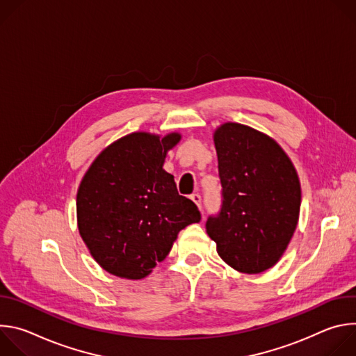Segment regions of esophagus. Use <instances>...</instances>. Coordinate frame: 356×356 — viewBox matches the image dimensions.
Returning a JSON list of instances; mask_svg holds the SVG:
<instances>
[{
    "mask_svg": "<svg viewBox=\"0 0 356 356\" xmlns=\"http://www.w3.org/2000/svg\"><path fill=\"white\" fill-rule=\"evenodd\" d=\"M194 202H195V204H197V207L201 210V195L200 194H191V197H190Z\"/></svg>",
    "mask_w": 356,
    "mask_h": 356,
    "instance_id": "esophagus-1",
    "label": "esophagus"
}]
</instances>
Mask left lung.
<instances>
[{"mask_svg":"<svg viewBox=\"0 0 356 356\" xmlns=\"http://www.w3.org/2000/svg\"><path fill=\"white\" fill-rule=\"evenodd\" d=\"M222 206L206 229L221 259L257 275L275 266L298 221L301 188L282 146L250 127L225 122L214 132Z\"/></svg>","mask_w":356,"mask_h":356,"instance_id":"obj_1","label":"left lung"}]
</instances>
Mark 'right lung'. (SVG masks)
Instances as JSON below:
<instances>
[{
    "instance_id": "obj_1",
    "label": "right lung",
    "mask_w": 356,
    "mask_h": 356,
    "mask_svg": "<svg viewBox=\"0 0 356 356\" xmlns=\"http://www.w3.org/2000/svg\"><path fill=\"white\" fill-rule=\"evenodd\" d=\"M181 135L129 134L107 146L77 190V225L95 262L108 273L146 277L170 252L177 234L201 220L163 169Z\"/></svg>"
}]
</instances>
